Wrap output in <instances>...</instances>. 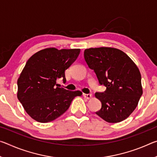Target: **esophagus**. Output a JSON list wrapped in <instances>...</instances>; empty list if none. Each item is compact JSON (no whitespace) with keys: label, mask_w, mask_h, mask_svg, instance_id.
Returning <instances> with one entry per match:
<instances>
[{"label":"esophagus","mask_w":157,"mask_h":157,"mask_svg":"<svg viewBox=\"0 0 157 157\" xmlns=\"http://www.w3.org/2000/svg\"><path fill=\"white\" fill-rule=\"evenodd\" d=\"M83 97L86 98V99H91V98H92V95L91 94H83Z\"/></svg>","instance_id":"obj_1"}]
</instances>
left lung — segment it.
Segmentation results:
<instances>
[{
  "label": "left lung",
  "instance_id": "obj_1",
  "mask_svg": "<svg viewBox=\"0 0 157 157\" xmlns=\"http://www.w3.org/2000/svg\"><path fill=\"white\" fill-rule=\"evenodd\" d=\"M84 55L100 84L107 87L105 92L95 93V98L102 103L101 109L95 113L110 123L125 120L143 94L139 68L128 55L114 48H91L84 50Z\"/></svg>",
  "mask_w": 157,
  "mask_h": 157
}]
</instances>
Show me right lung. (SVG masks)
<instances>
[{
  "label": "right lung",
  "mask_w": 157,
  "mask_h": 157,
  "mask_svg": "<svg viewBox=\"0 0 157 157\" xmlns=\"http://www.w3.org/2000/svg\"><path fill=\"white\" fill-rule=\"evenodd\" d=\"M80 49L48 48L34 54L17 80V98L32 118L39 123L55 120L68 110L80 91L58 87L57 79L66 81L65 71L75 62Z\"/></svg>",
  "instance_id": "1"
}]
</instances>
